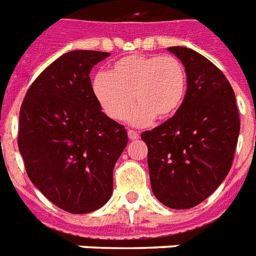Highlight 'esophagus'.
Here are the masks:
<instances>
[{"mask_svg": "<svg viewBox=\"0 0 256 256\" xmlns=\"http://www.w3.org/2000/svg\"><path fill=\"white\" fill-rule=\"evenodd\" d=\"M128 138H130L132 140H138V138H140V132H136V130H128Z\"/></svg>", "mask_w": 256, "mask_h": 256, "instance_id": "obj_1", "label": "esophagus"}]
</instances>
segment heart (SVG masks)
<instances>
[{"label": "heart", "instance_id": "b5f03b06", "mask_svg": "<svg viewBox=\"0 0 256 256\" xmlns=\"http://www.w3.org/2000/svg\"><path fill=\"white\" fill-rule=\"evenodd\" d=\"M187 88L182 61L172 56L132 54L112 64L110 73L96 74L92 92L104 114L124 120L136 102L132 120L146 124L168 120L178 112Z\"/></svg>", "mask_w": 256, "mask_h": 256}]
</instances>
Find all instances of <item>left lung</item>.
<instances>
[{"mask_svg":"<svg viewBox=\"0 0 256 256\" xmlns=\"http://www.w3.org/2000/svg\"><path fill=\"white\" fill-rule=\"evenodd\" d=\"M182 61L187 92L170 120L142 132L154 195L170 208L198 206L226 178L238 144L239 112L224 74L202 54L168 48Z\"/></svg>","mask_w":256,"mask_h":256,"instance_id":"1","label":"left lung"}]
</instances>
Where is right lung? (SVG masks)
<instances>
[{
  "mask_svg": "<svg viewBox=\"0 0 256 256\" xmlns=\"http://www.w3.org/2000/svg\"><path fill=\"white\" fill-rule=\"evenodd\" d=\"M110 53L73 50L52 62L26 92L18 148L33 184L62 210L88 214L108 202L128 132L100 110L90 72Z\"/></svg>",
  "mask_w": 256,
  "mask_h": 256,
  "instance_id": "right-lung-1",
  "label": "right lung"
}]
</instances>
